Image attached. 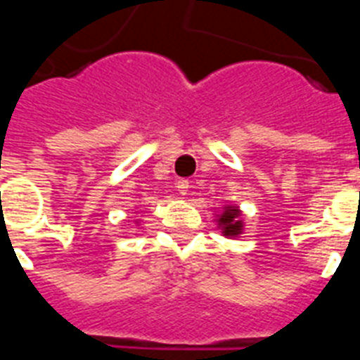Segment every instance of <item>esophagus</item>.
<instances>
[{
    "mask_svg": "<svg viewBox=\"0 0 360 360\" xmlns=\"http://www.w3.org/2000/svg\"><path fill=\"white\" fill-rule=\"evenodd\" d=\"M188 188H190V181L188 179L177 181V192H179L181 195H186V193H188Z\"/></svg>",
    "mask_w": 360,
    "mask_h": 360,
    "instance_id": "1",
    "label": "esophagus"
}]
</instances>
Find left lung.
<instances>
[{
  "instance_id": "left-lung-1",
  "label": "left lung",
  "mask_w": 360,
  "mask_h": 360,
  "mask_svg": "<svg viewBox=\"0 0 360 360\" xmlns=\"http://www.w3.org/2000/svg\"><path fill=\"white\" fill-rule=\"evenodd\" d=\"M237 215H239L237 210H226L221 215L219 223L223 224L224 236H237V233H240V221L236 219Z\"/></svg>"
}]
</instances>
